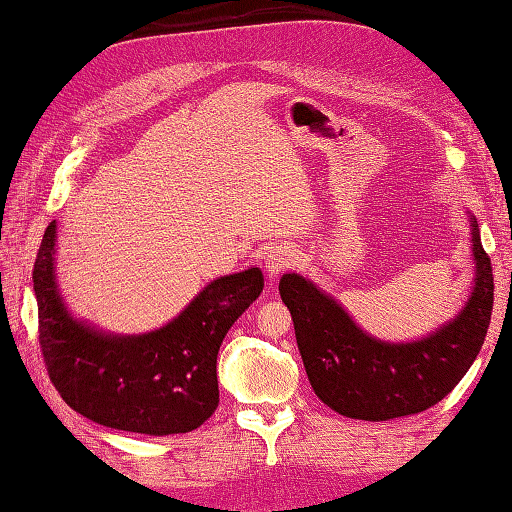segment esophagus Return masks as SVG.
<instances>
[{
	"mask_svg": "<svg viewBox=\"0 0 512 512\" xmlns=\"http://www.w3.org/2000/svg\"><path fill=\"white\" fill-rule=\"evenodd\" d=\"M294 260H296V254L289 245H274L267 249L263 265L269 276H280L283 271H287L291 265H294Z\"/></svg>",
	"mask_w": 512,
	"mask_h": 512,
	"instance_id": "esophagus-1",
	"label": "esophagus"
}]
</instances>
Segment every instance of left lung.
<instances>
[{"label": "left lung", "mask_w": 512, "mask_h": 512, "mask_svg": "<svg viewBox=\"0 0 512 512\" xmlns=\"http://www.w3.org/2000/svg\"><path fill=\"white\" fill-rule=\"evenodd\" d=\"M475 287L448 325L415 342L367 336L336 300L298 274L280 278L311 387L329 409L382 422L431 409L471 369L493 314V267L471 218Z\"/></svg>", "instance_id": "1"}]
</instances>
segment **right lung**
Here are the masks:
<instances>
[{
    "instance_id": "add662e5",
    "label": "right lung",
    "mask_w": 512,
    "mask_h": 512,
    "mask_svg": "<svg viewBox=\"0 0 512 512\" xmlns=\"http://www.w3.org/2000/svg\"><path fill=\"white\" fill-rule=\"evenodd\" d=\"M55 241L52 221L35 258L33 283L41 356L64 402L119 431L172 435L198 429L218 406V349L263 291V271L252 267L214 280L161 329L110 336L68 314L55 280Z\"/></svg>"
}]
</instances>
